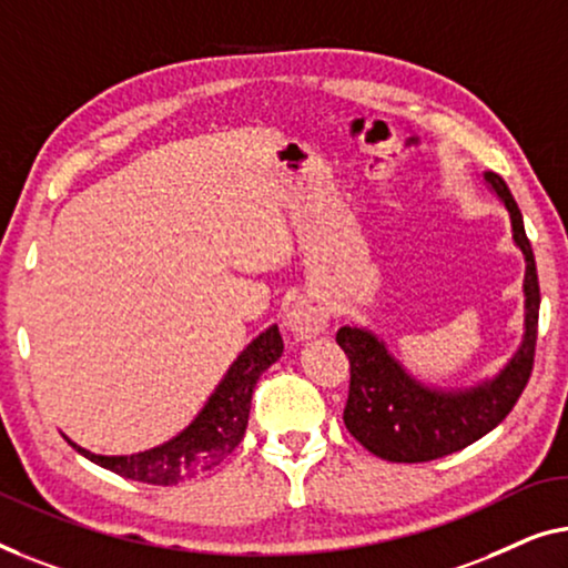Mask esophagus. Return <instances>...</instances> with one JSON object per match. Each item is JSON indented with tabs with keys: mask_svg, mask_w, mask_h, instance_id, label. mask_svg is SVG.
Wrapping results in <instances>:
<instances>
[{
	"mask_svg": "<svg viewBox=\"0 0 568 568\" xmlns=\"http://www.w3.org/2000/svg\"><path fill=\"white\" fill-rule=\"evenodd\" d=\"M287 329L295 339H311L322 334L329 324V306L314 295H301L298 301L287 308Z\"/></svg>",
	"mask_w": 568,
	"mask_h": 568,
	"instance_id": "34e87169",
	"label": "esophagus"
}]
</instances>
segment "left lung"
Wrapping results in <instances>:
<instances>
[{
    "label": "left lung",
    "instance_id": "8db88e82",
    "mask_svg": "<svg viewBox=\"0 0 568 568\" xmlns=\"http://www.w3.org/2000/svg\"><path fill=\"white\" fill-rule=\"evenodd\" d=\"M484 180L507 205L513 219L515 244L525 254V339L517 355L497 378L466 390H435L422 386L398 365L375 334L342 326L337 345L349 361V394L345 425L357 443L390 463H425L463 450L478 437L491 433L530 381L538 339L540 285L535 254L525 234L523 213L507 182L497 172Z\"/></svg>",
    "mask_w": 568,
    "mask_h": 568
}]
</instances>
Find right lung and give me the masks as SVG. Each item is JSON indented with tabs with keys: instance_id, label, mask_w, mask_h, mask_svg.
I'll list each match as a JSON object with an SVG mask.
<instances>
[{
	"instance_id": "add662e5",
	"label": "right lung",
	"mask_w": 568,
	"mask_h": 568,
	"mask_svg": "<svg viewBox=\"0 0 568 568\" xmlns=\"http://www.w3.org/2000/svg\"><path fill=\"white\" fill-rule=\"evenodd\" d=\"M283 355V337L277 326L262 332L242 355L236 357L223 381L207 398L203 412L193 425L174 437V440L151 447L135 455H94L69 440L77 453L90 458L98 466L131 481L172 486L187 481L197 474L213 470L223 458L242 443L250 422L252 394L260 375Z\"/></svg>"
}]
</instances>
